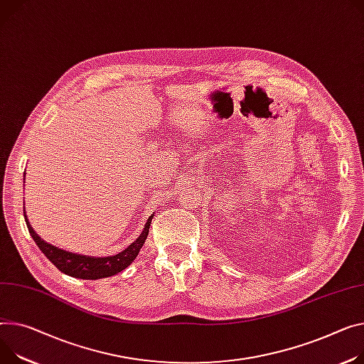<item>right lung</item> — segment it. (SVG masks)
I'll use <instances>...</instances> for the list:
<instances>
[{"label":"right lung","instance_id":"right-lung-1","mask_svg":"<svg viewBox=\"0 0 364 364\" xmlns=\"http://www.w3.org/2000/svg\"><path fill=\"white\" fill-rule=\"evenodd\" d=\"M151 218H153V215L149 217L141 235H139L136 237V240L132 242L125 250H122V252H119L117 255H112V257H99V258H96V257H87V255L67 252V250H64V249H60L57 246H52V245L46 243L32 229L29 220H27L26 211H24V220H26L27 229H29L31 236L33 237V240L36 242V245L39 246V249L42 250L43 255L61 272H64L70 277H74V278H81V279L106 278V277L115 275V274L121 272L122 269H125L136 258L139 249L143 247V245H144V242L149 236Z\"/></svg>","mask_w":364,"mask_h":364}]
</instances>
